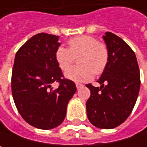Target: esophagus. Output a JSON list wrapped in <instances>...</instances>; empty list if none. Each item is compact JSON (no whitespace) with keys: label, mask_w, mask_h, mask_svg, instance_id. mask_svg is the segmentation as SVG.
I'll return each mask as SVG.
<instances>
[{"label":"esophagus","mask_w":147,"mask_h":147,"mask_svg":"<svg viewBox=\"0 0 147 147\" xmlns=\"http://www.w3.org/2000/svg\"><path fill=\"white\" fill-rule=\"evenodd\" d=\"M76 86H77V89L78 90H79V89H81V88L84 87V85L82 84H76Z\"/></svg>","instance_id":"34e87169"}]
</instances>
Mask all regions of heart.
<instances>
[{
	"label": "heart",
	"instance_id": "1",
	"mask_svg": "<svg viewBox=\"0 0 147 147\" xmlns=\"http://www.w3.org/2000/svg\"><path fill=\"white\" fill-rule=\"evenodd\" d=\"M80 65L69 68L65 78L75 82H87L92 79L94 73L101 74L109 63L107 45L92 36L82 35L69 40V48L59 46L55 52V59L63 70H66L78 57Z\"/></svg>",
	"mask_w": 147,
	"mask_h": 147
}]
</instances>
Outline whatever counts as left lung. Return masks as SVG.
<instances>
[{"instance_id": "left-lung-1", "label": "left lung", "mask_w": 147, "mask_h": 147, "mask_svg": "<svg viewBox=\"0 0 147 147\" xmlns=\"http://www.w3.org/2000/svg\"><path fill=\"white\" fill-rule=\"evenodd\" d=\"M103 39L109 49V63L97 81L101 87L86 85L90 90L86 109L92 125L111 129L131 114L139 95L140 76L135 53L122 38L107 32Z\"/></svg>"}]
</instances>
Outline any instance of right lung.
Masks as SVG:
<instances>
[{"label":"right lung","instance_id":"right-lung-1","mask_svg":"<svg viewBox=\"0 0 147 147\" xmlns=\"http://www.w3.org/2000/svg\"><path fill=\"white\" fill-rule=\"evenodd\" d=\"M58 36L38 33L16 52L12 71V94L22 118L39 129H51L64 120L69 101L77 91L74 82L63 78L55 52ZM59 84L54 90L51 84Z\"/></svg>","mask_w":147,"mask_h":147}]
</instances>
